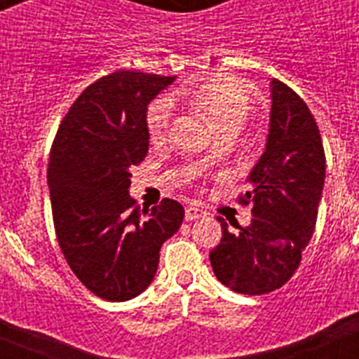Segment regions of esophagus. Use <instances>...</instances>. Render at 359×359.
Returning <instances> with one entry per match:
<instances>
[{"mask_svg":"<svg viewBox=\"0 0 359 359\" xmlns=\"http://www.w3.org/2000/svg\"><path fill=\"white\" fill-rule=\"evenodd\" d=\"M207 215V212L201 210L199 207H196V205H189V207L185 208V219L187 221H196V219H201Z\"/></svg>","mask_w":359,"mask_h":359,"instance_id":"1","label":"esophagus"}]
</instances>
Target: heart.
<instances>
[{
	"label": "heart",
	"instance_id": "obj_1",
	"mask_svg": "<svg viewBox=\"0 0 359 359\" xmlns=\"http://www.w3.org/2000/svg\"><path fill=\"white\" fill-rule=\"evenodd\" d=\"M189 106L194 107L199 115L205 116L210 128L217 133L228 129H241L252 109L246 86L230 75H214L199 84L177 91ZM170 123V104L167 98H160L149 106L145 126L152 142H161L167 136ZM207 160H215L214 151H208Z\"/></svg>",
	"mask_w": 359,
	"mask_h": 359
}]
</instances>
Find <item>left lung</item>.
Listing matches in <instances>:
<instances>
[{
    "label": "left lung",
    "mask_w": 359,
    "mask_h": 359,
    "mask_svg": "<svg viewBox=\"0 0 359 359\" xmlns=\"http://www.w3.org/2000/svg\"><path fill=\"white\" fill-rule=\"evenodd\" d=\"M325 182V154L315 116L284 82L271 81L266 149L241 196L252 207L248 226L228 230L210 252L215 277L231 291L264 294L282 287L300 264L315 231Z\"/></svg>",
    "instance_id": "8db88e82"
}]
</instances>
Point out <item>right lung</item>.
Wrapping results in <instances>:
<instances>
[{"instance_id": "add662e5", "label": "right lung", "mask_w": 359, "mask_h": 359, "mask_svg": "<svg viewBox=\"0 0 359 359\" xmlns=\"http://www.w3.org/2000/svg\"><path fill=\"white\" fill-rule=\"evenodd\" d=\"M174 77L111 73L88 86L62 118L48 163L53 224L66 262L91 293L111 302L154 280L160 248L182 226L174 199L135 208L131 167L149 151L147 106Z\"/></svg>"}]
</instances>
